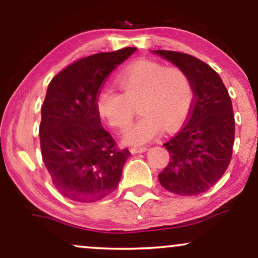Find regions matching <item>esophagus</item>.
<instances>
[{
  "label": "esophagus",
  "instance_id": "1",
  "mask_svg": "<svg viewBox=\"0 0 258 258\" xmlns=\"http://www.w3.org/2000/svg\"><path fill=\"white\" fill-rule=\"evenodd\" d=\"M130 150H131L132 154H137V153H144V152H147L148 148H147V147H132Z\"/></svg>",
  "mask_w": 258,
  "mask_h": 258
}]
</instances>
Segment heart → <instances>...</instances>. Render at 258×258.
I'll return each mask as SVG.
<instances>
[{"label":"heart","mask_w":258,"mask_h":258,"mask_svg":"<svg viewBox=\"0 0 258 258\" xmlns=\"http://www.w3.org/2000/svg\"><path fill=\"white\" fill-rule=\"evenodd\" d=\"M121 93L103 90L96 99L97 112L109 126L125 130L133 117L137 101L141 117L127 130L123 141L132 146L152 142L162 127H178L193 104V90L182 70L165 68L150 60L130 64L115 79Z\"/></svg>","instance_id":"1"}]
</instances>
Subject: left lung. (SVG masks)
Masks as SVG:
<instances>
[{"instance_id": "1", "label": "left lung", "mask_w": 258, "mask_h": 258, "mask_svg": "<svg viewBox=\"0 0 258 258\" xmlns=\"http://www.w3.org/2000/svg\"><path fill=\"white\" fill-rule=\"evenodd\" d=\"M153 53L182 70L194 93L188 122L164 144L171 159L159 174L168 191L193 197L215 185L232 159L235 133L232 100L220 75L200 59L173 51Z\"/></svg>"}]
</instances>
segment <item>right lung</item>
Wrapping results in <instances>:
<instances>
[{
  "label": "right lung",
  "instance_id": "1",
  "mask_svg": "<svg viewBox=\"0 0 258 258\" xmlns=\"http://www.w3.org/2000/svg\"><path fill=\"white\" fill-rule=\"evenodd\" d=\"M135 47L97 53L52 79L41 108V153L53 184L63 197L96 203L116 189L127 149L117 150L96 109L103 82Z\"/></svg>",
  "mask_w": 258,
  "mask_h": 258
}]
</instances>
